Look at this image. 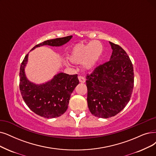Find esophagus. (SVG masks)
<instances>
[{"mask_svg": "<svg viewBox=\"0 0 156 156\" xmlns=\"http://www.w3.org/2000/svg\"><path fill=\"white\" fill-rule=\"evenodd\" d=\"M78 79H79V80L80 83H84L86 82V79L82 76H79L78 77Z\"/></svg>", "mask_w": 156, "mask_h": 156, "instance_id": "1", "label": "esophagus"}]
</instances>
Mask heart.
Wrapping results in <instances>:
<instances>
[{
    "label": "heart",
    "mask_w": 156,
    "mask_h": 156,
    "mask_svg": "<svg viewBox=\"0 0 156 156\" xmlns=\"http://www.w3.org/2000/svg\"><path fill=\"white\" fill-rule=\"evenodd\" d=\"M103 52V45L99 41H93L88 43H79L70 49L68 54V59L74 64L83 63L84 69L90 70L101 60Z\"/></svg>",
    "instance_id": "obj_1"
}]
</instances>
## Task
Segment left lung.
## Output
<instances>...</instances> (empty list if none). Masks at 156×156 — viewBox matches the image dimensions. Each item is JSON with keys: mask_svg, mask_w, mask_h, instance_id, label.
Returning a JSON list of instances; mask_svg holds the SVG:
<instances>
[{"mask_svg": "<svg viewBox=\"0 0 156 156\" xmlns=\"http://www.w3.org/2000/svg\"><path fill=\"white\" fill-rule=\"evenodd\" d=\"M110 60L87 75V102L91 113L108 118L117 115L130 101L134 87V70L126 52L110 42Z\"/></svg>", "mask_w": 156, "mask_h": 156, "instance_id": "1", "label": "left lung"}]
</instances>
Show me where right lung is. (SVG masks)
Segmentation results:
<instances>
[{"mask_svg":"<svg viewBox=\"0 0 156 156\" xmlns=\"http://www.w3.org/2000/svg\"><path fill=\"white\" fill-rule=\"evenodd\" d=\"M72 38V36H68L48 40L36 45L31 51L43 45L59 47ZM28 55L25 56L20 68V90L25 103L34 113L43 118L61 116L68 108L72 93L79 83L77 75L59 73L44 84H34L29 81L25 73Z\"/></svg>","mask_w":156,"mask_h":156,"instance_id":"obj_1","label":"right lung"}]
</instances>
